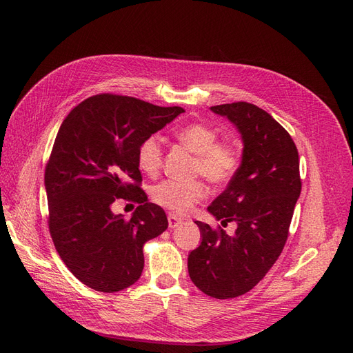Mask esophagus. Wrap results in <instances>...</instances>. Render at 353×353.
Instances as JSON below:
<instances>
[{"label":"esophagus","mask_w":353,"mask_h":353,"mask_svg":"<svg viewBox=\"0 0 353 353\" xmlns=\"http://www.w3.org/2000/svg\"><path fill=\"white\" fill-rule=\"evenodd\" d=\"M168 222H169V228H175V227L179 225L181 222H183V219H181L176 215H174V213H169V215H168Z\"/></svg>","instance_id":"esophagus-1"}]
</instances>
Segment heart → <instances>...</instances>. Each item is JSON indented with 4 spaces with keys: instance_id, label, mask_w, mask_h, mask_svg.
Wrapping results in <instances>:
<instances>
[{
    "instance_id": "heart-1",
    "label": "heart",
    "mask_w": 353,
    "mask_h": 353,
    "mask_svg": "<svg viewBox=\"0 0 353 353\" xmlns=\"http://www.w3.org/2000/svg\"><path fill=\"white\" fill-rule=\"evenodd\" d=\"M175 137L181 144L196 154L194 170L208 178L210 183H227L237 172L240 166L237 147L231 143L218 141V132L212 126L206 123H188L178 128ZM137 160L143 172L148 175L159 172L163 160V148L157 135L147 137L140 144ZM152 196L157 205L184 215L206 196V188L197 179L187 183L166 179L154 185Z\"/></svg>"
}]
</instances>
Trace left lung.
<instances>
[{
	"label": "left lung",
	"instance_id": "1",
	"mask_svg": "<svg viewBox=\"0 0 353 353\" xmlns=\"http://www.w3.org/2000/svg\"><path fill=\"white\" fill-rule=\"evenodd\" d=\"M241 137V163L227 188L208 208L236 234L196 221L201 243L188 254L190 279L216 299L237 297L258 284L279 259L288 236L302 183L292 137L274 117L250 103L210 108Z\"/></svg>",
	"mask_w": 353,
	"mask_h": 353
}]
</instances>
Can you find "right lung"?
I'll use <instances>...</instances> for the list:
<instances>
[{"instance_id":"add662e5","label":"right lung","mask_w":353,"mask_h":353,"mask_svg":"<svg viewBox=\"0 0 353 353\" xmlns=\"http://www.w3.org/2000/svg\"><path fill=\"white\" fill-rule=\"evenodd\" d=\"M183 112L101 94L78 104L60 126L46 168L50 234L69 271L94 290L132 285L144 268V243L168 228L165 210L140 188L137 153ZM119 198L139 203L131 220L112 213Z\"/></svg>"}]
</instances>
